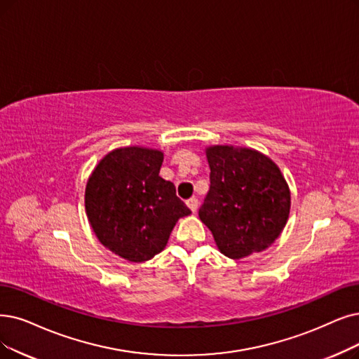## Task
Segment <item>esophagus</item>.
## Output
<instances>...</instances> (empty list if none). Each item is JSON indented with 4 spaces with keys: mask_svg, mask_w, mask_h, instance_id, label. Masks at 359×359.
<instances>
[{
    "mask_svg": "<svg viewBox=\"0 0 359 359\" xmlns=\"http://www.w3.org/2000/svg\"><path fill=\"white\" fill-rule=\"evenodd\" d=\"M187 206L191 209V212H196L198 208V200L196 197H191L187 200Z\"/></svg>",
    "mask_w": 359,
    "mask_h": 359,
    "instance_id": "34e87169",
    "label": "esophagus"
}]
</instances>
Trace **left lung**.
<instances>
[{
    "label": "left lung",
    "mask_w": 359,
    "mask_h": 359,
    "mask_svg": "<svg viewBox=\"0 0 359 359\" xmlns=\"http://www.w3.org/2000/svg\"><path fill=\"white\" fill-rule=\"evenodd\" d=\"M210 187L198 217L231 259L262 252L278 238L290 212V191L277 165L250 149L206 150Z\"/></svg>",
    "instance_id": "1"
}]
</instances>
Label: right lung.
Masks as SVG:
<instances>
[{"mask_svg": "<svg viewBox=\"0 0 359 359\" xmlns=\"http://www.w3.org/2000/svg\"><path fill=\"white\" fill-rule=\"evenodd\" d=\"M163 153L126 147L97 165L85 190V209L97 238L131 262H144L166 246L172 228L191 210L175 185L159 177Z\"/></svg>", "mask_w": 359, "mask_h": 359, "instance_id": "right-lung-1", "label": "right lung"}]
</instances>
